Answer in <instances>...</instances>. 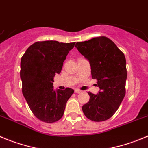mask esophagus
Segmentation results:
<instances>
[{
    "mask_svg": "<svg viewBox=\"0 0 148 148\" xmlns=\"http://www.w3.org/2000/svg\"><path fill=\"white\" fill-rule=\"evenodd\" d=\"M74 92L77 93V94H79V93L82 92V90H79V89H75V90H74Z\"/></svg>",
    "mask_w": 148,
    "mask_h": 148,
    "instance_id": "1",
    "label": "esophagus"
}]
</instances>
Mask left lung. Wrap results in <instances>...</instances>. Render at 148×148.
Returning a JSON list of instances; mask_svg holds the SVG:
<instances>
[{"label":"left lung","instance_id":"8db88e82","mask_svg":"<svg viewBox=\"0 0 148 148\" xmlns=\"http://www.w3.org/2000/svg\"><path fill=\"white\" fill-rule=\"evenodd\" d=\"M75 47L89 60L91 77L97 79L100 88L96 95L88 92L90 99L82 106V111L90 120H107L115 114L125 95V54L111 40L104 36L77 42Z\"/></svg>","mask_w":148,"mask_h":148}]
</instances>
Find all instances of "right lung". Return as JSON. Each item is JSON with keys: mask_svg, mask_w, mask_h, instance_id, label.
Here are the masks:
<instances>
[{"mask_svg": "<svg viewBox=\"0 0 148 148\" xmlns=\"http://www.w3.org/2000/svg\"><path fill=\"white\" fill-rule=\"evenodd\" d=\"M74 45L75 42L38 41L29 46L21 58L23 94L32 112L42 122L52 123L60 119L74 93L70 88L55 91L53 82Z\"/></svg>", "mask_w": 148, "mask_h": 148, "instance_id": "right-lung-1", "label": "right lung"}]
</instances>
